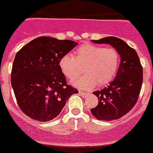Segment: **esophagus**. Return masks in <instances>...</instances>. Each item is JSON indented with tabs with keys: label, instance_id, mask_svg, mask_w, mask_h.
Here are the masks:
<instances>
[{
	"label": "esophagus",
	"instance_id": "obj_1",
	"mask_svg": "<svg viewBox=\"0 0 153 153\" xmlns=\"http://www.w3.org/2000/svg\"><path fill=\"white\" fill-rule=\"evenodd\" d=\"M79 94L80 95H81L82 97H85V96H86V95H87V92H83V91H79Z\"/></svg>",
	"mask_w": 153,
	"mask_h": 153
}]
</instances>
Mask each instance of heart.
Returning a JSON list of instances; mask_svg holds the SVG:
<instances>
[{
	"mask_svg": "<svg viewBox=\"0 0 153 153\" xmlns=\"http://www.w3.org/2000/svg\"><path fill=\"white\" fill-rule=\"evenodd\" d=\"M74 53L75 57L71 54L62 56L59 66L69 79L76 78L83 66L85 74L72 82L79 88L91 89L97 84L104 86L115 78L118 71L120 58L115 49L87 43L79 46Z\"/></svg>",
	"mask_w": 153,
	"mask_h": 153,
	"instance_id": "b5f03b06",
	"label": "heart"
}]
</instances>
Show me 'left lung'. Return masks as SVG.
I'll use <instances>...</instances> for the list:
<instances>
[{
  "label": "left lung",
  "mask_w": 153,
  "mask_h": 153,
  "mask_svg": "<svg viewBox=\"0 0 153 153\" xmlns=\"http://www.w3.org/2000/svg\"><path fill=\"white\" fill-rule=\"evenodd\" d=\"M98 44H110L118 51L121 62L115 79L109 86L93 92L98 105L91 109L99 120L111 121L123 117L132 109L138 100L143 82V67L133 48L115 37L93 40Z\"/></svg>",
  "instance_id": "left-lung-1"
}]
</instances>
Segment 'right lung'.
Wrapping results in <instances>:
<instances>
[{
    "label": "right lung",
    "instance_id": "obj_1",
    "mask_svg": "<svg viewBox=\"0 0 153 153\" xmlns=\"http://www.w3.org/2000/svg\"><path fill=\"white\" fill-rule=\"evenodd\" d=\"M71 40L39 37L15 56L11 83L20 109L33 120L46 122L57 117L66 101L79 91L67 84L59 60L76 46Z\"/></svg>",
    "mask_w": 153,
    "mask_h": 153
}]
</instances>
